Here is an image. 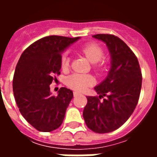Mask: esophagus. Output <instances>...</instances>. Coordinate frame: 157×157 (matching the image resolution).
<instances>
[{"mask_svg": "<svg viewBox=\"0 0 157 157\" xmlns=\"http://www.w3.org/2000/svg\"><path fill=\"white\" fill-rule=\"evenodd\" d=\"M80 94H81V93H80V92H73V95H74V97H76V96L80 95Z\"/></svg>", "mask_w": 157, "mask_h": 157, "instance_id": "1", "label": "esophagus"}]
</instances>
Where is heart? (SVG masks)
<instances>
[{
  "instance_id": "heart-1",
  "label": "heart",
  "mask_w": 157,
  "mask_h": 157,
  "mask_svg": "<svg viewBox=\"0 0 157 157\" xmlns=\"http://www.w3.org/2000/svg\"><path fill=\"white\" fill-rule=\"evenodd\" d=\"M82 52L88 59V60L92 63H98L103 57V50L102 48L97 44H87L81 48ZM70 65V56L66 53L62 56L61 67L63 70H66ZM94 83V78L88 74H81L75 73L70 75L66 79V84L69 87L77 90V91H84L86 89L92 86Z\"/></svg>"
}]
</instances>
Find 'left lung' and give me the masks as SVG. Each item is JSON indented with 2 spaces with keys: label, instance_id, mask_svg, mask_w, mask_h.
<instances>
[{
  "label": "left lung",
  "instance_id": "1",
  "mask_svg": "<svg viewBox=\"0 0 157 157\" xmlns=\"http://www.w3.org/2000/svg\"><path fill=\"white\" fill-rule=\"evenodd\" d=\"M92 37L106 44L111 67L105 80L94 87L99 98L86 97L83 118L91 130L104 134L119 128L133 113L140 98L142 75L136 56L123 40L112 34ZM102 97L104 100H100Z\"/></svg>",
  "mask_w": 157,
  "mask_h": 157
}]
</instances>
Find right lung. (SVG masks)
Masks as SVG:
<instances>
[{
    "label": "right lung",
    "instance_id": "1",
    "mask_svg": "<svg viewBox=\"0 0 157 157\" xmlns=\"http://www.w3.org/2000/svg\"><path fill=\"white\" fill-rule=\"evenodd\" d=\"M79 39L44 37L26 48L17 62L12 83L14 98L21 114L39 131H53L64 120L73 92L61 87L54 96L49 85L60 74L61 54Z\"/></svg>",
    "mask_w": 157,
    "mask_h": 157
}]
</instances>
